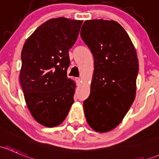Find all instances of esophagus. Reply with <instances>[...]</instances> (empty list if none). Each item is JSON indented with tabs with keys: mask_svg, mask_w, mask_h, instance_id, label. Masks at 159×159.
I'll return each instance as SVG.
<instances>
[{
	"mask_svg": "<svg viewBox=\"0 0 159 159\" xmlns=\"http://www.w3.org/2000/svg\"><path fill=\"white\" fill-rule=\"evenodd\" d=\"M76 81L78 83V84H80L81 82V78H76Z\"/></svg>",
	"mask_w": 159,
	"mask_h": 159,
	"instance_id": "1",
	"label": "esophagus"
}]
</instances>
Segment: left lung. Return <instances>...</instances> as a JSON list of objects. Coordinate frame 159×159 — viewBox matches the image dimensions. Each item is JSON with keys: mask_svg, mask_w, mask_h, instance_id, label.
<instances>
[{"mask_svg": "<svg viewBox=\"0 0 159 159\" xmlns=\"http://www.w3.org/2000/svg\"><path fill=\"white\" fill-rule=\"evenodd\" d=\"M80 34L94 61L84 115L93 130L108 132L121 122L135 98L137 53L127 32L115 20H85Z\"/></svg>", "mask_w": 159, "mask_h": 159, "instance_id": "obj_1", "label": "left lung"}]
</instances>
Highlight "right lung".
Instances as JSON below:
<instances>
[{"mask_svg": "<svg viewBox=\"0 0 159 159\" xmlns=\"http://www.w3.org/2000/svg\"><path fill=\"white\" fill-rule=\"evenodd\" d=\"M83 20L50 19L26 40L21 51L20 82L35 121L45 127L61 124L74 103L75 81L67 76L68 51Z\"/></svg>", "mask_w": 159, "mask_h": 159, "instance_id": "right-lung-1", "label": "right lung"}]
</instances>
